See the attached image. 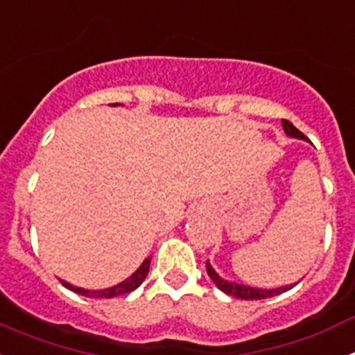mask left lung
<instances>
[{"mask_svg":"<svg viewBox=\"0 0 355 355\" xmlns=\"http://www.w3.org/2000/svg\"><path fill=\"white\" fill-rule=\"evenodd\" d=\"M283 128H284V133L288 137H293V139H300V140H307L306 135L302 131H299L297 128L291 124L290 121L283 119ZM206 270H208V275L211 277L213 283L216 284L218 290H222L224 293L227 295H233V297H238V299H243V300H261V299H268V297H274V295L279 293H284V291L291 290L295 284H290V286H281V288H272V290H261V288H252V286H245V284H238V283H231V281H225L222 279L220 275L216 274L213 270V266L209 265V261H206Z\"/></svg>","mask_w":355,"mask_h":355,"instance_id":"obj_1","label":"left lung"}]
</instances>
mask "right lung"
Wrapping results in <instances>:
<instances>
[{
	"label": "right lung",
	"instance_id": "1",
	"mask_svg": "<svg viewBox=\"0 0 355 355\" xmlns=\"http://www.w3.org/2000/svg\"><path fill=\"white\" fill-rule=\"evenodd\" d=\"M119 103H115L114 106H117ZM149 265H150V258L144 259L142 265L139 266V270L131 274L126 281H122V283L115 284L112 288H106V290H85V288H78V286H72L71 283L67 281H60L67 290L74 291L78 295H83V297H90V299H112V297H117V295L122 293H130V291L137 290L140 284L144 283V279L147 277V272H149Z\"/></svg>",
	"mask_w": 355,
	"mask_h": 355
}]
</instances>
